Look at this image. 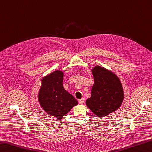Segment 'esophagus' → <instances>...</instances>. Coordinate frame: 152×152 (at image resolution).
<instances>
[{
	"instance_id": "1",
	"label": "esophagus",
	"mask_w": 152,
	"mask_h": 152,
	"mask_svg": "<svg viewBox=\"0 0 152 152\" xmlns=\"http://www.w3.org/2000/svg\"><path fill=\"white\" fill-rule=\"evenodd\" d=\"M84 102H85V99H84V98H82L81 99L79 100V103H80V104L84 103Z\"/></svg>"
}]
</instances>
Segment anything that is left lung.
<instances>
[{
    "label": "left lung",
    "instance_id": "obj_1",
    "mask_svg": "<svg viewBox=\"0 0 152 152\" xmlns=\"http://www.w3.org/2000/svg\"><path fill=\"white\" fill-rule=\"evenodd\" d=\"M91 72L94 84L91 97L87 99L86 104L97 117H106L117 111L123 103V85L117 74L103 66H95Z\"/></svg>",
    "mask_w": 152,
    "mask_h": 152
}]
</instances>
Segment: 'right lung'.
Here are the masks:
<instances>
[{
    "label": "right lung",
    "instance_id": "right-lung-1",
    "mask_svg": "<svg viewBox=\"0 0 152 152\" xmlns=\"http://www.w3.org/2000/svg\"><path fill=\"white\" fill-rule=\"evenodd\" d=\"M63 76L62 70H56L43 77L37 96L43 111L58 121L78 104L72 95L64 89Z\"/></svg>",
    "mask_w": 152,
    "mask_h": 152
}]
</instances>
